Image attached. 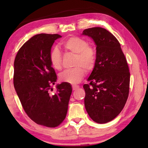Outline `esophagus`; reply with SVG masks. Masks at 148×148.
<instances>
[{
	"instance_id": "34e87169",
	"label": "esophagus",
	"mask_w": 148,
	"mask_h": 148,
	"mask_svg": "<svg viewBox=\"0 0 148 148\" xmlns=\"http://www.w3.org/2000/svg\"><path fill=\"white\" fill-rule=\"evenodd\" d=\"M72 88H73V90H76L77 89L79 88V86H75H75H72Z\"/></svg>"
}]
</instances>
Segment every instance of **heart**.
<instances>
[{
    "label": "heart",
    "instance_id": "1",
    "mask_svg": "<svg viewBox=\"0 0 148 148\" xmlns=\"http://www.w3.org/2000/svg\"><path fill=\"white\" fill-rule=\"evenodd\" d=\"M63 47L71 53L75 54V66H77L62 71L59 75L60 80L70 84H77L82 81L86 74L84 67L88 71L94 69L96 62V50L89 46L86 40L79 37H71L65 40ZM50 61L55 69L61 68V54L57 48L50 52Z\"/></svg>",
    "mask_w": 148,
    "mask_h": 148
}]
</instances>
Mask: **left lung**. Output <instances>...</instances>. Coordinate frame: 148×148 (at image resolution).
I'll list each match as a JSON object with an SVG mask.
<instances>
[{"label": "left lung", "mask_w": 148, "mask_h": 148, "mask_svg": "<svg viewBox=\"0 0 148 148\" xmlns=\"http://www.w3.org/2000/svg\"><path fill=\"white\" fill-rule=\"evenodd\" d=\"M82 35L94 40L96 46V62L84 84V104L93 121L106 123L120 114L129 92L130 73L120 43L108 30L92 27Z\"/></svg>", "instance_id": "1"}]
</instances>
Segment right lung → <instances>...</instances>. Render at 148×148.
Returning a JSON list of instances; mask_svg holds the SVG:
<instances>
[{"label": "right lung", "instance_id": "1", "mask_svg": "<svg viewBox=\"0 0 148 148\" xmlns=\"http://www.w3.org/2000/svg\"><path fill=\"white\" fill-rule=\"evenodd\" d=\"M58 34L33 36L18 51L14 61V88L28 116L38 125L55 127L65 119L72 93L71 85H56V93L50 94L57 76L52 67L50 54Z\"/></svg>", "mask_w": 148, "mask_h": 148}]
</instances>
